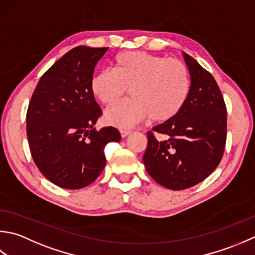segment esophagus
Listing matches in <instances>:
<instances>
[{
  "instance_id": "esophagus-1",
  "label": "esophagus",
  "mask_w": 255,
  "mask_h": 255,
  "mask_svg": "<svg viewBox=\"0 0 255 255\" xmlns=\"http://www.w3.org/2000/svg\"><path fill=\"white\" fill-rule=\"evenodd\" d=\"M120 133H121V136L122 137H127L128 135L131 133V131H129V129H121Z\"/></svg>"
}]
</instances>
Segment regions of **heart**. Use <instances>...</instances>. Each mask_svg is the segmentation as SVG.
Listing matches in <instances>:
<instances>
[{"instance_id":"1","label":"heart","mask_w":255,"mask_h":255,"mask_svg":"<svg viewBox=\"0 0 255 255\" xmlns=\"http://www.w3.org/2000/svg\"><path fill=\"white\" fill-rule=\"evenodd\" d=\"M190 88L189 70L183 61L143 51L118 56L113 71L99 72L91 81L93 95L107 106L120 101L129 90L132 99L105 113L106 123L120 128L148 118L158 123L171 120L184 108Z\"/></svg>"}]
</instances>
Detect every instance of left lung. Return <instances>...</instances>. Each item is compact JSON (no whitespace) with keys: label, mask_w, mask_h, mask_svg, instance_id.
I'll return each instance as SVG.
<instances>
[{"label":"left lung","mask_w":255,"mask_h":255,"mask_svg":"<svg viewBox=\"0 0 255 255\" xmlns=\"http://www.w3.org/2000/svg\"><path fill=\"white\" fill-rule=\"evenodd\" d=\"M183 56L190 75L189 97L177 116L147 132L143 156L150 177L171 190L206 179L219 165L227 138V108L215 78L193 57Z\"/></svg>","instance_id":"obj_1"}]
</instances>
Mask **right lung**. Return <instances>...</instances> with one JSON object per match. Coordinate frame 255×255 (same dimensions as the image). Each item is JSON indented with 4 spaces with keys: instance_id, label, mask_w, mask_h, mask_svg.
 <instances>
[{
    "instance_id": "1",
    "label": "right lung",
    "mask_w": 255,
    "mask_h": 255,
    "mask_svg": "<svg viewBox=\"0 0 255 255\" xmlns=\"http://www.w3.org/2000/svg\"><path fill=\"white\" fill-rule=\"evenodd\" d=\"M108 49L72 48L41 76L29 101L26 129L32 157L40 173L61 188L93 183L107 163L105 146L121 139L116 128H95L102 111L91 81Z\"/></svg>"
}]
</instances>
